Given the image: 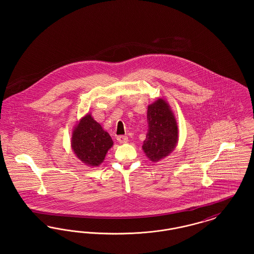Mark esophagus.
I'll list each match as a JSON object with an SVG mask.
<instances>
[{"label": "esophagus", "mask_w": 254, "mask_h": 254, "mask_svg": "<svg viewBox=\"0 0 254 254\" xmlns=\"http://www.w3.org/2000/svg\"><path fill=\"white\" fill-rule=\"evenodd\" d=\"M127 136H126V135H119V136H117V141L118 142H120V143H127Z\"/></svg>", "instance_id": "34e87169"}]
</instances>
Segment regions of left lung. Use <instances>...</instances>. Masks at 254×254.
Here are the masks:
<instances>
[{
  "label": "left lung",
  "instance_id": "left-lung-1",
  "mask_svg": "<svg viewBox=\"0 0 254 254\" xmlns=\"http://www.w3.org/2000/svg\"><path fill=\"white\" fill-rule=\"evenodd\" d=\"M146 118L148 128L143 149L150 161L158 162L174 149L178 139L177 124L163 99L148 106Z\"/></svg>",
  "mask_w": 254,
  "mask_h": 254
}]
</instances>
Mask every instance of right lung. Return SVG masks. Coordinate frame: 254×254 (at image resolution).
I'll use <instances>...</instances> for the list:
<instances>
[{
    "mask_svg": "<svg viewBox=\"0 0 254 254\" xmlns=\"http://www.w3.org/2000/svg\"><path fill=\"white\" fill-rule=\"evenodd\" d=\"M71 145L74 153L83 163L96 167L105 159L113 141L91 115H86L75 127Z\"/></svg>",
    "mask_w": 254,
    "mask_h": 254,
    "instance_id": "1",
    "label": "right lung"
}]
</instances>
